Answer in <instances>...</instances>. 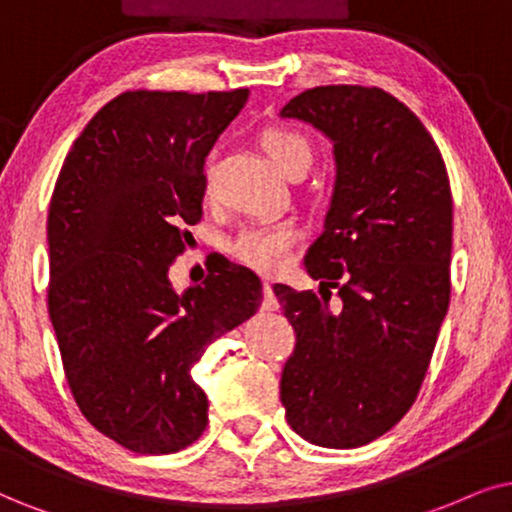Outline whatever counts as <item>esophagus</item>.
Segmentation results:
<instances>
[{"mask_svg":"<svg viewBox=\"0 0 512 512\" xmlns=\"http://www.w3.org/2000/svg\"><path fill=\"white\" fill-rule=\"evenodd\" d=\"M274 283L269 278H264V307L267 309H276V297H274Z\"/></svg>","mask_w":512,"mask_h":512,"instance_id":"obj_1","label":"esophagus"}]
</instances>
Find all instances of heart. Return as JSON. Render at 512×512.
Wrapping results in <instances>:
<instances>
[{
  "mask_svg": "<svg viewBox=\"0 0 512 512\" xmlns=\"http://www.w3.org/2000/svg\"><path fill=\"white\" fill-rule=\"evenodd\" d=\"M262 151L274 163L281 174H288L300 167L307 170L312 163V144L304 134L290 127H269L260 137ZM300 238V231L288 219H274V222H260L245 226L243 231L226 243V250L236 262L245 267L262 271V274H276L288 260V252Z\"/></svg>",
  "mask_w": 512,
  "mask_h": 512,
  "instance_id": "1",
  "label": "heart"
}]
</instances>
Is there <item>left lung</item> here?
Returning <instances> with one entry per match:
<instances>
[{
  "instance_id": "obj_1",
  "label": "left lung",
  "mask_w": 512,
  "mask_h": 512,
  "mask_svg": "<svg viewBox=\"0 0 512 512\" xmlns=\"http://www.w3.org/2000/svg\"><path fill=\"white\" fill-rule=\"evenodd\" d=\"M281 118L333 144L331 205L304 269L342 300L335 312L274 286L295 331L281 401L302 439L354 449L404 418L435 352L451 295L449 174L423 122L378 87L307 89Z\"/></svg>"
}]
</instances>
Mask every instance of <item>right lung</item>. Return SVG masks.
<instances>
[{
  "label": "right lung",
  "mask_w": 512,
  "mask_h": 512,
  "mask_svg": "<svg viewBox=\"0 0 512 512\" xmlns=\"http://www.w3.org/2000/svg\"><path fill=\"white\" fill-rule=\"evenodd\" d=\"M234 92H125L89 120L49 203V316L82 416L137 454L203 435L191 366L262 304L250 269L224 260L177 293L174 257L203 217L205 158L241 113Z\"/></svg>",
  "instance_id": "right-lung-1"
}]
</instances>
